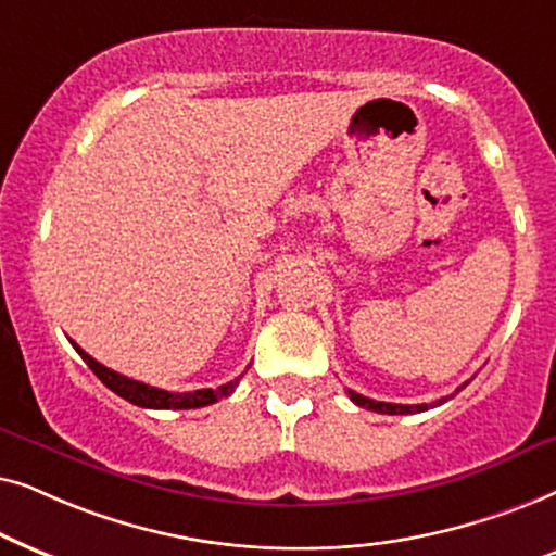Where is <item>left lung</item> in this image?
Listing matches in <instances>:
<instances>
[{"label":"left lung","instance_id":"left-lung-1","mask_svg":"<svg viewBox=\"0 0 556 556\" xmlns=\"http://www.w3.org/2000/svg\"><path fill=\"white\" fill-rule=\"evenodd\" d=\"M348 396H351L353 404L364 406V409H371V412H379V414H414V412H425L427 404H389V402H374V399H368L364 394H355V391L348 389ZM447 399H440L438 404H445Z\"/></svg>","mask_w":556,"mask_h":556}]
</instances>
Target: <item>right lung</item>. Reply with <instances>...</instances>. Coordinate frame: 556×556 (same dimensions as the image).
Here are the masks:
<instances>
[{
  "label": "right lung",
  "mask_w": 556,
  "mask_h": 556,
  "mask_svg": "<svg viewBox=\"0 0 556 556\" xmlns=\"http://www.w3.org/2000/svg\"><path fill=\"white\" fill-rule=\"evenodd\" d=\"M73 343V340H71ZM76 348L80 358L86 361L88 368L99 376L101 383H106V387L118 394L122 399H127V402L137 404V406H144V409H201V406H208V404H216L218 399L224 396H231L233 389L239 387L241 376H236L233 381L224 383V387L218 389H198V391H182V394H175V391H165V389H157V387H150V383H142V381H135L129 379V376H122L116 371H111L99 361L91 358L84 348Z\"/></svg>",
  "instance_id": "1"
}]
</instances>
